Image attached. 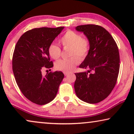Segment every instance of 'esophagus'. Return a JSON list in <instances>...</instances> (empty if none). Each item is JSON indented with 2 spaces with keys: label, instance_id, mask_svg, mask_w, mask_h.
Instances as JSON below:
<instances>
[{
  "label": "esophagus",
  "instance_id": "esophagus-1",
  "mask_svg": "<svg viewBox=\"0 0 134 134\" xmlns=\"http://www.w3.org/2000/svg\"><path fill=\"white\" fill-rule=\"evenodd\" d=\"M64 74H65V76H66L68 74V72H64Z\"/></svg>",
  "mask_w": 134,
  "mask_h": 134
}]
</instances>
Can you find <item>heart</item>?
I'll list each match as a JSON object with an SVG mask.
<instances>
[{
	"instance_id": "heart-1",
	"label": "heart",
	"mask_w": 134,
	"mask_h": 134,
	"mask_svg": "<svg viewBox=\"0 0 134 134\" xmlns=\"http://www.w3.org/2000/svg\"><path fill=\"white\" fill-rule=\"evenodd\" d=\"M60 42L64 47H70L69 55L72 57L57 62L55 65V68L64 72H70L79 63L78 56L81 59L87 57L90 48V43L87 38H82L79 34L72 30H68L60 38ZM47 51L49 56L54 60L58 59L61 55V49L55 44L49 45Z\"/></svg>"
}]
</instances>
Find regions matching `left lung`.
<instances>
[{
	"mask_svg": "<svg viewBox=\"0 0 134 134\" xmlns=\"http://www.w3.org/2000/svg\"><path fill=\"white\" fill-rule=\"evenodd\" d=\"M76 30L87 36L90 48L79 66L88 70L75 74V92L84 102L98 103L110 94L116 85L120 70L118 46L109 32L99 25H79ZM91 71L93 73L88 75Z\"/></svg>",
	"mask_w": 134,
	"mask_h": 134,
	"instance_id": "8db88e82",
	"label": "left lung"
}]
</instances>
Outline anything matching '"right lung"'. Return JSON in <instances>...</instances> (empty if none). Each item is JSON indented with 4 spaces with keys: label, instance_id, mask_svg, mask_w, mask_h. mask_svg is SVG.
I'll list each match as a JSON object with an SVG mask.
<instances>
[{
    "label": "right lung",
    "instance_id": "add662e5",
    "mask_svg": "<svg viewBox=\"0 0 134 134\" xmlns=\"http://www.w3.org/2000/svg\"><path fill=\"white\" fill-rule=\"evenodd\" d=\"M64 27L34 29L21 36L13 55V71L20 90L25 98L38 105L54 99L64 78L61 71L50 72L43 76V68H51L48 47Z\"/></svg>",
    "mask_w": 134,
    "mask_h": 134
}]
</instances>
